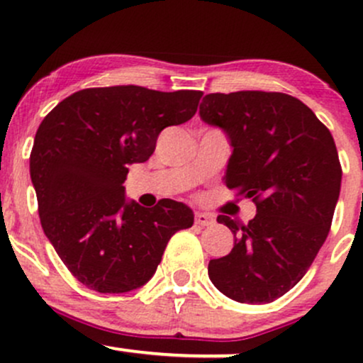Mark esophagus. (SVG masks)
<instances>
[{
    "instance_id": "34e87169",
    "label": "esophagus",
    "mask_w": 363,
    "mask_h": 363,
    "mask_svg": "<svg viewBox=\"0 0 363 363\" xmlns=\"http://www.w3.org/2000/svg\"><path fill=\"white\" fill-rule=\"evenodd\" d=\"M194 222L198 225H201V227H210V225L215 223V218L211 215L201 213V211H198V213L194 215Z\"/></svg>"
}]
</instances>
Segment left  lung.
<instances>
[{
    "label": "left lung",
    "mask_w": 363,
    "mask_h": 363,
    "mask_svg": "<svg viewBox=\"0 0 363 363\" xmlns=\"http://www.w3.org/2000/svg\"><path fill=\"white\" fill-rule=\"evenodd\" d=\"M205 123L230 140L225 184L256 203L239 223L220 215L234 249L208 264V277L228 298L268 303L302 280L331 228L341 165L329 129L306 104L280 91L208 94Z\"/></svg>",
    "instance_id": "1"
}]
</instances>
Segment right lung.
Instances as JSON below:
<instances>
[{
  "label": "right lung",
  "mask_w": 363,
  "mask_h": 363,
  "mask_svg": "<svg viewBox=\"0 0 363 363\" xmlns=\"http://www.w3.org/2000/svg\"><path fill=\"white\" fill-rule=\"evenodd\" d=\"M203 91L119 85L74 91L45 116L30 153L40 225L78 281L101 294L145 285L170 237L194 222L174 199L128 201L131 164L147 162L162 129L196 114Z\"/></svg>",
  "instance_id": "obj_1"
}]
</instances>
